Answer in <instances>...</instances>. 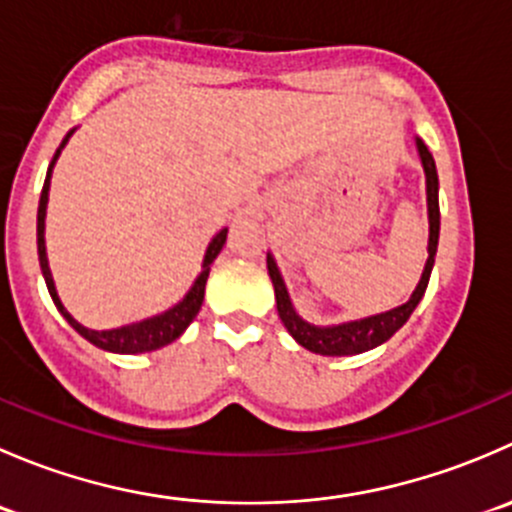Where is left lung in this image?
<instances>
[{
  "label": "left lung",
  "instance_id": "left-lung-1",
  "mask_svg": "<svg viewBox=\"0 0 512 512\" xmlns=\"http://www.w3.org/2000/svg\"><path fill=\"white\" fill-rule=\"evenodd\" d=\"M416 151L421 158L423 173H426V208H428V257L426 265H423L421 280L414 292H411L409 302H404L401 307L389 309V312L371 314V317L354 319V322H342V324H312L307 319L299 317V312L294 309L292 299H289L287 285L282 280V272L277 267L272 252H267V272H270L272 287H275V299H277V314H280L282 324L289 334H292L294 342L299 347L309 349L314 354L322 356H354L361 352H369V349L381 347L384 342H389L406 322L414 314L418 302L426 294L428 280H431L433 260H436L438 250V232H441V210H438V173H436V160L428 153L426 143L421 138H416Z\"/></svg>",
  "mask_w": 512,
  "mask_h": 512
}]
</instances>
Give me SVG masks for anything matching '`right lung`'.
I'll return each instance as SVG.
<instances>
[{
    "instance_id": "add662e5",
    "label": "right lung",
    "mask_w": 512,
    "mask_h": 512,
    "mask_svg": "<svg viewBox=\"0 0 512 512\" xmlns=\"http://www.w3.org/2000/svg\"><path fill=\"white\" fill-rule=\"evenodd\" d=\"M76 128H71L69 133L64 136L61 146L56 148L54 158H51L49 170H46V180H44V190H41V198H39V213H36V250H39V265H41V275H44L46 287H49L51 299H54L56 309H59L61 317L86 339L91 342L94 347L103 349V352H111V354H143V352H156V349L165 347V344L175 342L185 329L190 327V322L195 319V314L200 312L203 307V297H205V282H208L210 275V265L215 262V257L220 255L223 250L225 240H227V227L218 232L213 240L208 242V250H205L203 257V270L200 275L195 277L193 287L185 292V297L180 299L178 304H173L170 309L165 312L153 314V317L141 319V322H133V324H123V327L116 329H89L84 324L76 322L74 317L69 314V309L64 307V302L59 299V292H56L54 285V277H51V267H49V257H46V240H44V230H46V205H49V188H51V173H54V165L59 160L61 151L64 146L69 143V138L74 136Z\"/></svg>"
}]
</instances>
